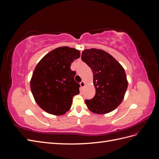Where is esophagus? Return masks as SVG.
<instances>
[{"label": "esophagus", "mask_w": 159, "mask_h": 159, "mask_svg": "<svg viewBox=\"0 0 159 159\" xmlns=\"http://www.w3.org/2000/svg\"><path fill=\"white\" fill-rule=\"evenodd\" d=\"M85 83L84 81H81V82H80V86H81V88H83L84 86H85Z\"/></svg>", "instance_id": "obj_1"}]
</instances>
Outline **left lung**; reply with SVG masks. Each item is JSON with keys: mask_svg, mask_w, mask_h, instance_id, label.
<instances>
[{"mask_svg": "<svg viewBox=\"0 0 159 159\" xmlns=\"http://www.w3.org/2000/svg\"><path fill=\"white\" fill-rule=\"evenodd\" d=\"M81 60L92 70L95 95L85 100L88 108L97 114L112 111L121 103L128 81L122 66L103 50L91 48L82 52Z\"/></svg>", "mask_w": 159, "mask_h": 159, "instance_id": "left-lung-1", "label": "left lung"}]
</instances>
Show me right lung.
Wrapping results in <instances>:
<instances>
[{
  "label": "right lung",
  "instance_id": "add662e5",
  "mask_svg": "<svg viewBox=\"0 0 159 159\" xmlns=\"http://www.w3.org/2000/svg\"><path fill=\"white\" fill-rule=\"evenodd\" d=\"M80 57L79 50L62 46L42 57L34 70L30 89L36 103L46 112L54 115L65 114L70 109L74 96L80 93L75 82V71L71 64Z\"/></svg>",
  "mask_w": 159,
  "mask_h": 159
}]
</instances>
